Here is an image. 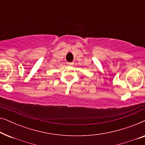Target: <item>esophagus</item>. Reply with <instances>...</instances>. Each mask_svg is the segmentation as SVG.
Returning <instances> with one entry per match:
<instances>
[{"mask_svg": "<svg viewBox=\"0 0 145 145\" xmlns=\"http://www.w3.org/2000/svg\"><path fill=\"white\" fill-rule=\"evenodd\" d=\"M67 65H70V66H71V65H74V63H73V62L67 63Z\"/></svg>", "mask_w": 145, "mask_h": 145, "instance_id": "esophagus-1", "label": "esophagus"}]
</instances>
